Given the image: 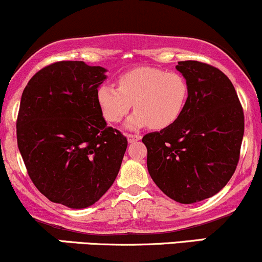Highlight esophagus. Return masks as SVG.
<instances>
[{
    "instance_id": "obj_1",
    "label": "esophagus",
    "mask_w": 262,
    "mask_h": 262,
    "mask_svg": "<svg viewBox=\"0 0 262 262\" xmlns=\"http://www.w3.org/2000/svg\"><path fill=\"white\" fill-rule=\"evenodd\" d=\"M127 139H128L129 143H134V141L140 140L141 137H140V135H138V134H127Z\"/></svg>"
}]
</instances>
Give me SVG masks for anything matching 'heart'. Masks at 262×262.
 I'll return each instance as SVG.
<instances>
[{"instance_id": "obj_1", "label": "heart", "mask_w": 262, "mask_h": 262, "mask_svg": "<svg viewBox=\"0 0 262 262\" xmlns=\"http://www.w3.org/2000/svg\"><path fill=\"white\" fill-rule=\"evenodd\" d=\"M118 89L102 83L96 91V101L110 123L121 122L130 108L137 111L127 127L137 129L150 125L164 129L179 121L188 98L187 80L176 71L155 66H137L117 77Z\"/></svg>"}]
</instances>
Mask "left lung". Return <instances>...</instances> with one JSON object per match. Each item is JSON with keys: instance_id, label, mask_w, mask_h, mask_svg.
Listing matches in <instances>:
<instances>
[{"instance_id": "obj_1", "label": "left lung", "mask_w": 262, "mask_h": 262, "mask_svg": "<svg viewBox=\"0 0 262 262\" xmlns=\"http://www.w3.org/2000/svg\"><path fill=\"white\" fill-rule=\"evenodd\" d=\"M188 98L179 121L143 137L148 170L159 188L189 204L214 196L239 162L244 112L231 81L206 62L179 61Z\"/></svg>"}]
</instances>
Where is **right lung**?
Instances as JSON below:
<instances>
[{
	"instance_id": "add662e5",
	"label": "right lung",
	"mask_w": 262,
	"mask_h": 262,
	"mask_svg": "<svg viewBox=\"0 0 262 262\" xmlns=\"http://www.w3.org/2000/svg\"><path fill=\"white\" fill-rule=\"evenodd\" d=\"M106 69L56 61L22 93L17 144L27 172L54 203L86 208L113 185L128 140L107 123L96 101Z\"/></svg>"
}]
</instances>
